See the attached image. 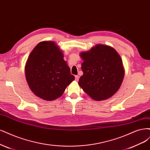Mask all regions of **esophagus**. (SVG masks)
<instances>
[{
	"label": "esophagus",
	"instance_id": "1",
	"mask_svg": "<svg viewBox=\"0 0 150 150\" xmlns=\"http://www.w3.org/2000/svg\"><path fill=\"white\" fill-rule=\"evenodd\" d=\"M79 79V76H75V81H78Z\"/></svg>",
	"mask_w": 150,
	"mask_h": 150
}]
</instances>
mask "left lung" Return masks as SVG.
Segmentation results:
<instances>
[{"instance_id":"1","label":"left lung","mask_w":150,"mask_h":150,"mask_svg":"<svg viewBox=\"0 0 150 150\" xmlns=\"http://www.w3.org/2000/svg\"><path fill=\"white\" fill-rule=\"evenodd\" d=\"M83 72L79 86L94 100H106L119 89L125 75L122 60L110 46L97 44L89 51H82Z\"/></svg>"}]
</instances>
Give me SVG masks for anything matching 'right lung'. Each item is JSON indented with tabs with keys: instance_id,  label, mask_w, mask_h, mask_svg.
<instances>
[{
	"instance_id": "right-lung-1",
	"label": "right lung",
	"mask_w": 150,
	"mask_h": 150,
	"mask_svg": "<svg viewBox=\"0 0 150 150\" xmlns=\"http://www.w3.org/2000/svg\"><path fill=\"white\" fill-rule=\"evenodd\" d=\"M63 51L53 41H43L30 54L25 67L26 80L33 94L45 100L61 97L74 80L63 59Z\"/></svg>"
}]
</instances>
